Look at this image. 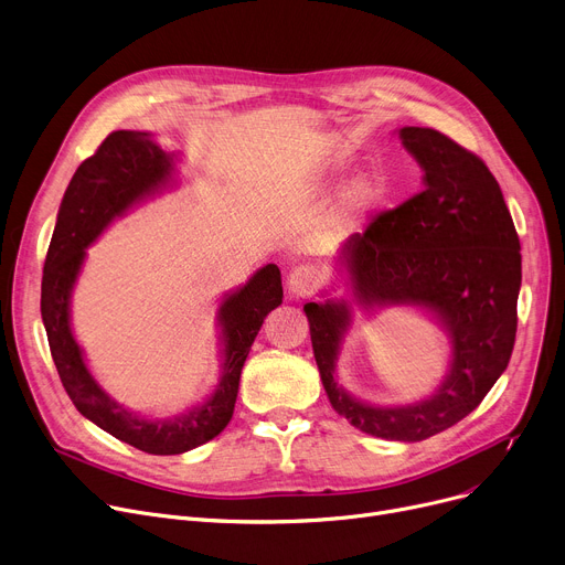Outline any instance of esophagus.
Wrapping results in <instances>:
<instances>
[{"label":"esophagus","instance_id":"1","mask_svg":"<svg viewBox=\"0 0 565 565\" xmlns=\"http://www.w3.org/2000/svg\"><path fill=\"white\" fill-rule=\"evenodd\" d=\"M287 287L294 296H310L319 287V276L312 267H294L287 276Z\"/></svg>","mask_w":565,"mask_h":565}]
</instances>
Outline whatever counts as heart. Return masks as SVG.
<instances>
[{
  "instance_id": "1",
  "label": "heart",
  "mask_w": 565,
  "mask_h": 565,
  "mask_svg": "<svg viewBox=\"0 0 565 565\" xmlns=\"http://www.w3.org/2000/svg\"><path fill=\"white\" fill-rule=\"evenodd\" d=\"M385 195V180L376 173L360 178L344 198V210L349 214H362L364 210L376 207Z\"/></svg>"
}]
</instances>
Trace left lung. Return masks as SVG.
<instances>
[{"label": "left lung", "mask_w": 565, "mask_h": 565, "mask_svg": "<svg viewBox=\"0 0 565 565\" xmlns=\"http://www.w3.org/2000/svg\"><path fill=\"white\" fill-rule=\"evenodd\" d=\"M399 137L424 169V189L372 218L342 246L355 303H411L443 317L451 370L426 402L376 408L335 383L347 303H308L315 360L328 402L364 434L419 443L470 415L502 376L518 330L520 239L494 175L481 157L430 127Z\"/></svg>", "instance_id": "left-lung-1"}]
</instances>
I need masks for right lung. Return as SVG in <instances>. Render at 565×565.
Returning <instances> with one entry per match:
<instances>
[{
	"mask_svg": "<svg viewBox=\"0 0 565 565\" xmlns=\"http://www.w3.org/2000/svg\"><path fill=\"white\" fill-rule=\"evenodd\" d=\"M171 171V157L157 148L146 131H111L82 161L65 189L41 287V315L50 351L75 408L114 438L154 456L184 454L201 447L227 426L235 413L239 376L250 344L264 317L282 303V280L276 264H267L239 291L225 298L218 310L225 342L223 379L201 408L182 417L169 422L141 419L111 402L95 383L73 338L68 317L71 291L86 255L84 248L129 205L166 184Z\"/></svg>",
	"mask_w": 565,
	"mask_h": 565,
	"instance_id": "obj_1",
	"label": "right lung"
}]
</instances>
